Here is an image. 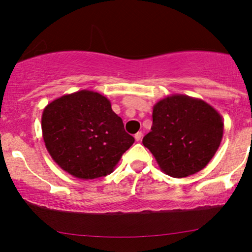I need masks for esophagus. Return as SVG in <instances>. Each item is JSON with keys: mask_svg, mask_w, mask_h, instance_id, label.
Returning a JSON list of instances; mask_svg holds the SVG:
<instances>
[{"mask_svg": "<svg viewBox=\"0 0 252 252\" xmlns=\"http://www.w3.org/2000/svg\"><path fill=\"white\" fill-rule=\"evenodd\" d=\"M134 137H135V140L139 142V141H141V139H142V132H137L135 135H134Z\"/></svg>", "mask_w": 252, "mask_h": 252, "instance_id": "34e87169", "label": "esophagus"}]
</instances>
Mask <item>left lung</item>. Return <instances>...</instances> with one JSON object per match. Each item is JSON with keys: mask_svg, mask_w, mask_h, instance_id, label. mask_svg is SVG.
Here are the masks:
<instances>
[{"mask_svg": "<svg viewBox=\"0 0 252 252\" xmlns=\"http://www.w3.org/2000/svg\"><path fill=\"white\" fill-rule=\"evenodd\" d=\"M222 134V117L215 108L203 99L174 94L154 105L153 126L142 143L164 173L186 178L209 164Z\"/></svg>", "mask_w": 252, "mask_h": 252, "instance_id": "8db88e82", "label": "left lung"}]
</instances>
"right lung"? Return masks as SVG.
<instances>
[{
    "instance_id": "right-lung-1",
    "label": "right lung",
    "mask_w": 252,
    "mask_h": 252,
    "mask_svg": "<svg viewBox=\"0 0 252 252\" xmlns=\"http://www.w3.org/2000/svg\"><path fill=\"white\" fill-rule=\"evenodd\" d=\"M41 127L55 163L82 180L112 173L134 143L109 99L86 89L50 102L43 110Z\"/></svg>"
}]
</instances>
